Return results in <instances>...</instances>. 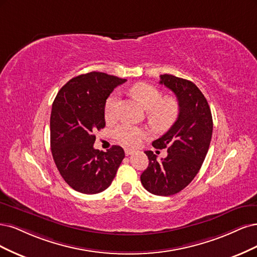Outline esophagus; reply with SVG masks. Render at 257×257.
Instances as JSON below:
<instances>
[{"mask_svg":"<svg viewBox=\"0 0 257 257\" xmlns=\"http://www.w3.org/2000/svg\"><path fill=\"white\" fill-rule=\"evenodd\" d=\"M134 153H135V151H134V150H130V148H125V154H126V156L132 155Z\"/></svg>","mask_w":257,"mask_h":257,"instance_id":"obj_1","label":"esophagus"}]
</instances>
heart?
I'll return each instance as SVG.
<instances>
[{
    "instance_id": "heart-1",
    "label": "heart",
    "mask_w": 257,
    "mask_h": 257,
    "mask_svg": "<svg viewBox=\"0 0 257 257\" xmlns=\"http://www.w3.org/2000/svg\"><path fill=\"white\" fill-rule=\"evenodd\" d=\"M140 103L147 110V118L153 125L159 129L170 127L176 120L179 105L175 98H162V93L156 86L141 82L130 89ZM120 96L118 92L112 93L104 104V118L107 122H113L118 117V107ZM148 131L142 127L122 123L114 130V137L120 144L128 147H136L148 137Z\"/></svg>"
}]
</instances>
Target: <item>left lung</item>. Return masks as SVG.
<instances>
[{"label": "left lung", "mask_w": 257, "mask_h": 257, "mask_svg": "<svg viewBox=\"0 0 257 257\" xmlns=\"http://www.w3.org/2000/svg\"><path fill=\"white\" fill-rule=\"evenodd\" d=\"M159 83L176 95L179 113L172 127L153 142L157 150L168 148L167 158L158 161L152 151L145 152L150 163L141 175V183L148 192L169 196L185 189L200 171L213 125L209 104L193 82L161 74Z\"/></svg>", "instance_id": "obj_1"}]
</instances>
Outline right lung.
I'll return each mask as SVG.
<instances>
[{
    "mask_svg": "<svg viewBox=\"0 0 257 257\" xmlns=\"http://www.w3.org/2000/svg\"><path fill=\"white\" fill-rule=\"evenodd\" d=\"M126 79L104 72H88L69 80L54 99L50 117L53 160L64 180L78 192H102L125 158L118 145L105 153L94 148V132L105 126L106 99Z\"/></svg>",
    "mask_w": 257,
    "mask_h": 257,
    "instance_id": "right-lung-1",
    "label": "right lung"
}]
</instances>
